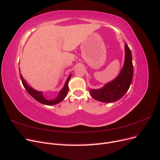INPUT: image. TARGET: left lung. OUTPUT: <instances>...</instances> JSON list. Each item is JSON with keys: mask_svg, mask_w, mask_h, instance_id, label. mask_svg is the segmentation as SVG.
<instances>
[{"mask_svg": "<svg viewBox=\"0 0 160 160\" xmlns=\"http://www.w3.org/2000/svg\"><path fill=\"white\" fill-rule=\"evenodd\" d=\"M125 52L124 65L119 75L102 88L90 89L92 98L101 102L111 103L120 99L126 93L133 75L132 52L127 44L125 45Z\"/></svg>", "mask_w": 160, "mask_h": 160, "instance_id": "left-lung-1", "label": "left lung"}]
</instances>
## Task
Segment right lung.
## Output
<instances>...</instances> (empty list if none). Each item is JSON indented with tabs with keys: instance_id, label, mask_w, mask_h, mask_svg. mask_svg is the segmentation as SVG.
Wrapping results in <instances>:
<instances>
[{
	"instance_id": "obj_1",
	"label": "right lung",
	"mask_w": 160,
	"mask_h": 160,
	"mask_svg": "<svg viewBox=\"0 0 160 160\" xmlns=\"http://www.w3.org/2000/svg\"><path fill=\"white\" fill-rule=\"evenodd\" d=\"M20 77H21L22 83L24 86V88H25L27 91L32 97L34 99L37 100L38 102H39L42 104H45V105H55V104L60 103L61 101H62L65 98V97L67 96V93H68V91H69L68 83H69V79H71V75H69V76L68 77V78H67V79L65 82L63 88H62L60 91L59 95H58L56 98L53 99H47L45 97L43 96L42 93L41 91H37L35 89H33L32 88H31L30 86H28V84L26 83L25 80L22 78L21 72H20Z\"/></svg>"
}]
</instances>
